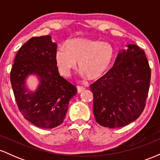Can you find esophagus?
Returning <instances> with one entry per match:
<instances>
[{
	"mask_svg": "<svg viewBox=\"0 0 160 160\" xmlns=\"http://www.w3.org/2000/svg\"><path fill=\"white\" fill-rule=\"evenodd\" d=\"M77 89H78V93H80L81 92H82L84 90V89H85V88L84 87H82V86H78V87H77Z\"/></svg>",
	"mask_w": 160,
	"mask_h": 160,
	"instance_id": "1",
	"label": "esophagus"
}]
</instances>
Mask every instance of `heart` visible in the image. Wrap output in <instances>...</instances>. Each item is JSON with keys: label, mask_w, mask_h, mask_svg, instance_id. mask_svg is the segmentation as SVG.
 <instances>
[{"label": "heart", "mask_w": 160, "mask_h": 160, "mask_svg": "<svg viewBox=\"0 0 160 160\" xmlns=\"http://www.w3.org/2000/svg\"><path fill=\"white\" fill-rule=\"evenodd\" d=\"M115 56L113 47L99 40L74 38L65 42L63 47L56 51L55 62L59 74L68 78L78 68L83 77L95 80L109 70Z\"/></svg>", "instance_id": "b5f03b06"}]
</instances>
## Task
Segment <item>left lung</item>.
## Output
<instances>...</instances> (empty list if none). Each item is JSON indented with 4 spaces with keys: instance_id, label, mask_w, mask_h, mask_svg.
Instances as JSON below:
<instances>
[{
    "instance_id": "1",
    "label": "left lung",
    "mask_w": 160,
    "mask_h": 160,
    "mask_svg": "<svg viewBox=\"0 0 160 160\" xmlns=\"http://www.w3.org/2000/svg\"><path fill=\"white\" fill-rule=\"evenodd\" d=\"M126 47L113 67L90 86L95 120L104 127H122L137 120L148 98L151 72L145 53L137 45Z\"/></svg>"
}]
</instances>
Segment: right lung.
I'll return each instance as SVG.
<instances>
[{
  "instance_id": "obj_1",
  "label": "right lung",
  "mask_w": 160,
  "mask_h": 160,
  "mask_svg": "<svg viewBox=\"0 0 160 160\" xmlns=\"http://www.w3.org/2000/svg\"><path fill=\"white\" fill-rule=\"evenodd\" d=\"M57 44L50 35L29 39L18 51L10 72V82L23 117L34 126L52 128L63 122L69 101L77 88L59 75L55 62ZM31 75L39 84L34 91L27 87Z\"/></svg>"
}]
</instances>
